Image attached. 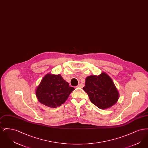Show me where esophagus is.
Wrapping results in <instances>:
<instances>
[{"instance_id": "obj_1", "label": "esophagus", "mask_w": 148, "mask_h": 148, "mask_svg": "<svg viewBox=\"0 0 148 148\" xmlns=\"http://www.w3.org/2000/svg\"><path fill=\"white\" fill-rule=\"evenodd\" d=\"M77 86L78 88H83L84 86V85L82 83H80V84H78Z\"/></svg>"}]
</instances>
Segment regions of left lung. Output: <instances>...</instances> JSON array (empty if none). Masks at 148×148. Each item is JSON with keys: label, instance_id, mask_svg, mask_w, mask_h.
Returning <instances> with one entry per match:
<instances>
[{"label": "left lung", "instance_id": "obj_1", "mask_svg": "<svg viewBox=\"0 0 148 148\" xmlns=\"http://www.w3.org/2000/svg\"><path fill=\"white\" fill-rule=\"evenodd\" d=\"M83 89L92 103L101 109L112 106L119 99V92L112 79L105 73L86 77Z\"/></svg>", "mask_w": 148, "mask_h": 148}]
</instances>
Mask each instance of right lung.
Here are the masks:
<instances>
[{
    "label": "right lung",
    "instance_id": "right-lung-1",
    "mask_svg": "<svg viewBox=\"0 0 148 148\" xmlns=\"http://www.w3.org/2000/svg\"><path fill=\"white\" fill-rule=\"evenodd\" d=\"M74 90L60 74H48L37 87L36 95L42 104L56 108L63 104Z\"/></svg>",
    "mask_w": 148,
    "mask_h": 148
}]
</instances>
